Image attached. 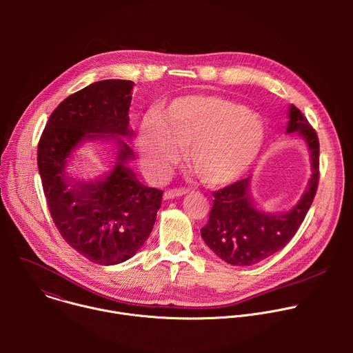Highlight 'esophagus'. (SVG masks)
<instances>
[{"label": "esophagus", "instance_id": "obj_1", "mask_svg": "<svg viewBox=\"0 0 353 353\" xmlns=\"http://www.w3.org/2000/svg\"><path fill=\"white\" fill-rule=\"evenodd\" d=\"M185 194H187L185 188H173V190L165 191L163 196H165V199H173V198H177V196H183Z\"/></svg>", "mask_w": 353, "mask_h": 353}]
</instances>
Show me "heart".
Masks as SVG:
<instances>
[{
	"mask_svg": "<svg viewBox=\"0 0 353 353\" xmlns=\"http://www.w3.org/2000/svg\"><path fill=\"white\" fill-rule=\"evenodd\" d=\"M265 138L261 117L233 100L190 94L166 106L159 121L146 120L137 138L146 170L166 176L187 149L190 170L215 188L237 181L256 162Z\"/></svg>",
	"mask_w": 353,
	"mask_h": 353,
	"instance_id": "obj_1",
	"label": "heart"
}]
</instances>
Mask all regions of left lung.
Returning a JSON list of instances; mask_svg holds the SVG:
<instances>
[{"label":"left lung","mask_w":353,"mask_h":353,"mask_svg":"<svg viewBox=\"0 0 353 353\" xmlns=\"http://www.w3.org/2000/svg\"><path fill=\"white\" fill-rule=\"evenodd\" d=\"M286 132H297L310 150L312 177L297 203L279 214L259 210L251 195L250 177L214 191L208 223L201 229L207 245L225 263L239 267L257 264L283 248L310 210L319 185L320 143L301 112L290 105Z\"/></svg>","instance_id":"obj_1"}]
</instances>
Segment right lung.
<instances>
[{"label":"right lung","instance_id":"add662e5","mask_svg":"<svg viewBox=\"0 0 353 353\" xmlns=\"http://www.w3.org/2000/svg\"><path fill=\"white\" fill-rule=\"evenodd\" d=\"M134 82L106 79L64 99L50 116L37 146V166L50 215L63 239L100 265L127 261L143 245L162 205V190L141 184L128 163ZM102 140L110 163L96 179L74 176L77 150Z\"/></svg>","mask_w":353,"mask_h":353}]
</instances>
